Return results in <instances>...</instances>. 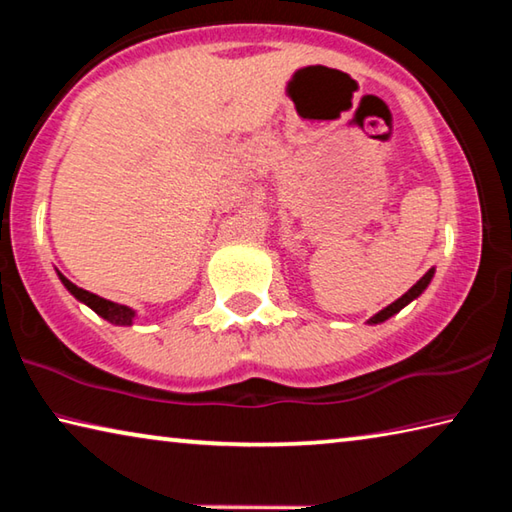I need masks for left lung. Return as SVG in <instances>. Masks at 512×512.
Listing matches in <instances>:
<instances>
[{
    "label": "left lung",
    "mask_w": 512,
    "mask_h": 512,
    "mask_svg": "<svg viewBox=\"0 0 512 512\" xmlns=\"http://www.w3.org/2000/svg\"><path fill=\"white\" fill-rule=\"evenodd\" d=\"M433 273H436V268H429V271L427 273H424L422 277H420V280L418 282H415L413 284V287L409 289V291H406L404 293V296L402 298H397L395 302H393V305H388V307H384V309H381L379 311V314H375V316H372L370 320H368V323L370 325H377V323H384V320H388V318H391V316H395L397 314V311H402L406 305H409V302H413L415 298H418L420 296V293L424 291V289H427L429 287V282H431V277H433Z\"/></svg>",
    "instance_id": "left-lung-1"
}]
</instances>
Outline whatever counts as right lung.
Here are the masks:
<instances>
[{
  "label": "right lung",
  "mask_w": 512,
  "mask_h": 512,
  "mask_svg": "<svg viewBox=\"0 0 512 512\" xmlns=\"http://www.w3.org/2000/svg\"><path fill=\"white\" fill-rule=\"evenodd\" d=\"M58 277H60V282L65 284V289L72 293L76 300H81L83 305H88L94 311V314H99L101 318H106L108 323H112V325H133L135 311L131 307L117 305V302H112V300L99 298L97 293H90V291H85L81 287H76V284L69 282L65 275L58 273Z\"/></svg>",
  "instance_id": "obj_1"
}]
</instances>
